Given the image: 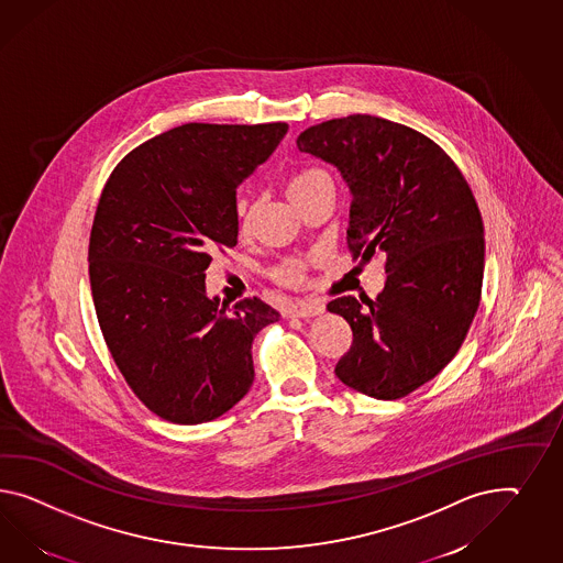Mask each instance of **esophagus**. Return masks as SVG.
I'll list each match as a JSON object with an SVG mask.
<instances>
[{
  "label": "esophagus",
  "mask_w": 563,
  "mask_h": 563,
  "mask_svg": "<svg viewBox=\"0 0 563 563\" xmlns=\"http://www.w3.org/2000/svg\"><path fill=\"white\" fill-rule=\"evenodd\" d=\"M325 311V307L320 301H299L290 309L292 318H313V316H321Z\"/></svg>",
  "instance_id": "34e87169"
}]
</instances>
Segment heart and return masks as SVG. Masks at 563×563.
I'll return each mask as SVG.
<instances>
[{"instance_id": "b5f03b06", "label": "heart", "mask_w": 563, "mask_h": 563, "mask_svg": "<svg viewBox=\"0 0 563 563\" xmlns=\"http://www.w3.org/2000/svg\"><path fill=\"white\" fill-rule=\"evenodd\" d=\"M330 176L323 172V169H318V167H307V169H301V172H297L292 178H290L289 188H287V192H289V198L301 197L303 192H307L309 188H313L316 184L320 183V180H328ZM243 229H247V223L243 221ZM305 271V260L301 258H290L285 260L278 268H276V278L278 280H283V283H299L301 278H303Z\"/></svg>"}]
</instances>
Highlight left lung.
<instances>
[{
    "label": "left lung",
    "instance_id": "left-lung-1",
    "mask_svg": "<svg viewBox=\"0 0 563 563\" xmlns=\"http://www.w3.org/2000/svg\"><path fill=\"white\" fill-rule=\"evenodd\" d=\"M297 147L349 186L354 258L385 256L375 301L328 303L352 328L335 377L375 399L408 396L453 361L479 305L486 242L472 188L434 141L371 114L309 126Z\"/></svg>",
    "mask_w": 563,
    "mask_h": 563
}]
</instances>
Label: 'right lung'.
I'll return each mask as SVG.
<instances>
[{
  "mask_svg": "<svg viewBox=\"0 0 563 563\" xmlns=\"http://www.w3.org/2000/svg\"><path fill=\"white\" fill-rule=\"evenodd\" d=\"M287 131L188 122L129 153L102 190L88 254L96 316L129 387L167 422L231 410L254 383V338L280 320L258 297H209L205 271L238 245V186Z\"/></svg>",
  "mask_w": 563,
  "mask_h": 563,
  "instance_id": "right-lung-1",
  "label": "right lung"
}]
</instances>
